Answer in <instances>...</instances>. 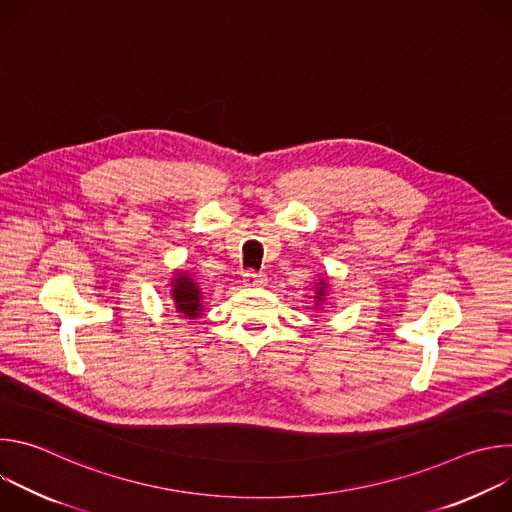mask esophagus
<instances>
[{
  "mask_svg": "<svg viewBox=\"0 0 512 512\" xmlns=\"http://www.w3.org/2000/svg\"><path fill=\"white\" fill-rule=\"evenodd\" d=\"M265 275L263 273H255V271H247L245 275H243V285L245 287H261V285H265Z\"/></svg>",
  "mask_w": 512,
  "mask_h": 512,
  "instance_id": "obj_1",
  "label": "esophagus"
}]
</instances>
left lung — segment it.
<instances>
[{
    "instance_id": "8db88e82",
    "label": "left lung",
    "mask_w": 512,
    "mask_h": 512,
    "mask_svg": "<svg viewBox=\"0 0 512 512\" xmlns=\"http://www.w3.org/2000/svg\"><path fill=\"white\" fill-rule=\"evenodd\" d=\"M314 310H322L328 302V296H330V283L326 277H318L314 279Z\"/></svg>"
}]
</instances>
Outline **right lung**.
Listing matches in <instances>:
<instances>
[{
  "label": "right lung",
  "mask_w": 512,
  "mask_h": 512,
  "mask_svg": "<svg viewBox=\"0 0 512 512\" xmlns=\"http://www.w3.org/2000/svg\"><path fill=\"white\" fill-rule=\"evenodd\" d=\"M168 287L170 302L178 316L186 320H198L204 314V294L188 271L174 269Z\"/></svg>",
  "instance_id": "1"
}]
</instances>
